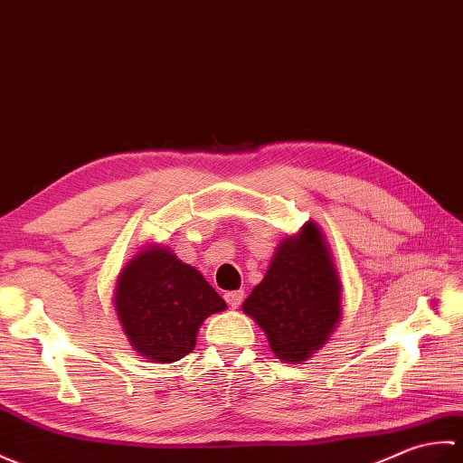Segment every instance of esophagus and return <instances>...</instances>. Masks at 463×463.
Listing matches in <instances>:
<instances>
[{"mask_svg": "<svg viewBox=\"0 0 463 463\" xmlns=\"http://www.w3.org/2000/svg\"><path fill=\"white\" fill-rule=\"evenodd\" d=\"M223 299L228 301V305L232 307V309H238V307H240L241 301H243V291H230V293H225Z\"/></svg>", "mask_w": 463, "mask_h": 463, "instance_id": "34e87169", "label": "esophagus"}]
</instances>
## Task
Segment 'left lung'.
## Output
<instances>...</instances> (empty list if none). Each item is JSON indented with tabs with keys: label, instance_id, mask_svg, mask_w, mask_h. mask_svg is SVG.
Segmentation results:
<instances>
[{
	"label": "left lung",
	"instance_id": "1",
	"mask_svg": "<svg viewBox=\"0 0 463 463\" xmlns=\"http://www.w3.org/2000/svg\"><path fill=\"white\" fill-rule=\"evenodd\" d=\"M241 309L261 326L283 363L299 364L328 341L343 317V281L315 222L281 240Z\"/></svg>",
	"mask_w": 463,
	"mask_h": 463
}]
</instances>
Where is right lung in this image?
<instances>
[{
  "label": "right lung",
  "mask_w": 463,
  "mask_h": 463,
  "mask_svg": "<svg viewBox=\"0 0 463 463\" xmlns=\"http://www.w3.org/2000/svg\"><path fill=\"white\" fill-rule=\"evenodd\" d=\"M112 305L128 345L158 364L192 353L205 318L228 309L196 267L152 241L120 269Z\"/></svg>",
  "instance_id": "add662e5"
}]
</instances>
